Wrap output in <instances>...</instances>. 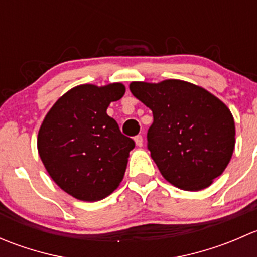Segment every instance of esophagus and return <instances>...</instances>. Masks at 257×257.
<instances>
[{"instance_id":"obj_1","label":"esophagus","mask_w":257,"mask_h":257,"mask_svg":"<svg viewBox=\"0 0 257 257\" xmlns=\"http://www.w3.org/2000/svg\"><path fill=\"white\" fill-rule=\"evenodd\" d=\"M134 142H136L137 147H143V137L142 136H137L134 138Z\"/></svg>"}]
</instances>
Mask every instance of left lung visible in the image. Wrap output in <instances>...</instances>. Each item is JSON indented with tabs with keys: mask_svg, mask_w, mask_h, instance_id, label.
<instances>
[{
	"mask_svg": "<svg viewBox=\"0 0 257 257\" xmlns=\"http://www.w3.org/2000/svg\"><path fill=\"white\" fill-rule=\"evenodd\" d=\"M129 89L153 112L148 149L165 180L188 191L211 185L235 148L234 116L225 103L180 79L132 82Z\"/></svg>",
	"mask_w": 257,
	"mask_h": 257,
	"instance_id": "8db88e82",
	"label": "left lung"
}]
</instances>
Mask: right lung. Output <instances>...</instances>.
<instances>
[{
  "label": "right lung",
  "mask_w": 257,
  "mask_h": 257,
  "mask_svg": "<svg viewBox=\"0 0 257 257\" xmlns=\"http://www.w3.org/2000/svg\"><path fill=\"white\" fill-rule=\"evenodd\" d=\"M124 93L121 83L77 85L54 103L41 124V160L54 183L78 200H102L123 180L136 144L121 134L107 108Z\"/></svg>",
  "instance_id": "right-lung-1"
}]
</instances>
